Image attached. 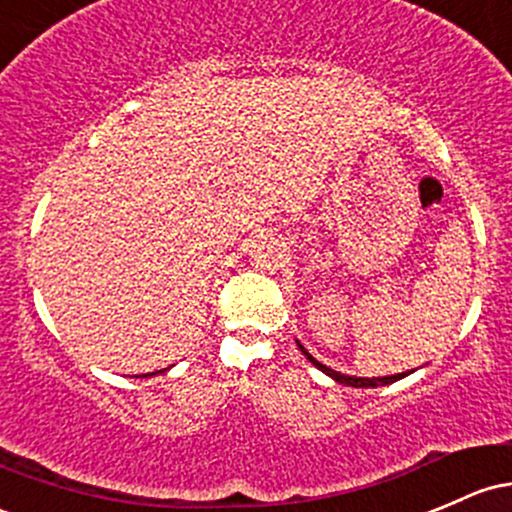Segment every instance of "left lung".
<instances>
[{
	"mask_svg": "<svg viewBox=\"0 0 512 512\" xmlns=\"http://www.w3.org/2000/svg\"><path fill=\"white\" fill-rule=\"evenodd\" d=\"M298 346H300L302 354H305L307 359H310L312 364H315L317 368H320L322 373H327L329 378H334V381H337V383H344V386H351V388H378V386H388V383H395V381H400V378L408 376V373H395V376H383V378H359V376H346V373H339V371H334V368H329V366L320 364V361H317L315 356H312L310 351H307L305 346H302L300 342H298Z\"/></svg>",
	"mask_w": 512,
	"mask_h": 512,
	"instance_id": "1",
	"label": "left lung"
}]
</instances>
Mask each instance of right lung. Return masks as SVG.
I'll return each instance as SVG.
<instances>
[{
  "mask_svg": "<svg viewBox=\"0 0 512 512\" xmlns=\"http://www.w3.org/2000/svg\"><path fill=\"white\" fill-rule=\"evenodd\" d=\"M156 373H158V371H156ZM148 376H153V373H148Z\"/></svg>",
  "mask_w": 512,
  "mask_h": 512,
  "instance_id": "right-lung-1",
  "label": "right lung"
}]
</instances>
